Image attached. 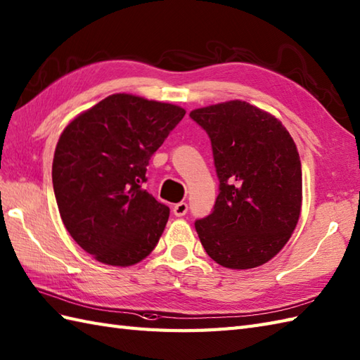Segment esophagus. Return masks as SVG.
<instances>
[{"instance_id": "34e87169", "label": "esophagus", "mask_w": 360, "mask_h": 360, "mask_svg": "<svg viewBox=\"0 0 360 360\" xmlns=\"http://www.w3.org/2000/svg\"><path fill=\"white\" fill-rule=\"evenodd\" d=\"M187 210H188V205L186 202H179L173 207V213H174V216H178V218L186 214Z\"/></svg>"}]
</instances>
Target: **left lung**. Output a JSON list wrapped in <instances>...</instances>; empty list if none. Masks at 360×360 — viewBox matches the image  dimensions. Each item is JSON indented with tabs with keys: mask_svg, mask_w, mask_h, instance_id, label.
<instances>
[{
	"mask_svg": "<svg viewBox=\"0 0 360 360\" xmlns=\"http://www.w3.org/2000/svg\"><path fill=\"white\" fill-rule=\"evenodd\" d=\"M191 120L212 141L219 195L195 222L214 262L248 270L269 262L293 235L302 207V169L288 130L240 99L195 108Z\"/></svg>",
	"mask_w": 360,
	"mask_h": 360,
	"instance_id": "obj_1",
	"label": "left lung"
}]
</instances>
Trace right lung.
Returning a JSON list of instances; mask_svg holds the SVG:
<instances>
[{
  "instance_id": "right-lung-1",
  "label": "right lung",
  "mask_w": 360,
  "mask_h": 360,
  "mask_svg": "<svg viewBox=\"0 0 360 360\" xmlns=\"http://www.w3.org/2000/svg\"><path fill=\"white\" fill-rule=\"evenodd\" d=\"M184 115L179 105L115 94L63 130L52 164L58 210L98 262L130 266L153 252L170 208L141 186L150 158Z\"/></svg>"
}]
</instances>
